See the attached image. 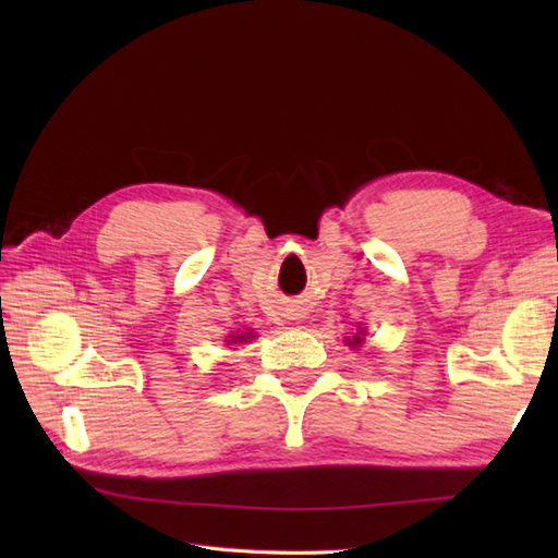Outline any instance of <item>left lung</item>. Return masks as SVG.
I'll list each match as a JSON object with an SVG mask.
<instances>
[{
    "mask_svg": "<svg viewBox=\"0 0 558 558\" xmlns=\"http://www.w3.org/2000/svg\"><path fill=\"white\" fill-rule=\"evenodd\" d=\"M363 332H356V335H353V340H347L349 342V347H359L361 342H363V337H361Z\"/></svg>",
    "mask_w": 558,
    "mask_h": 558,
    "instance_id": "left-lung-1",
    "label": "left lung"
}]
</instances>
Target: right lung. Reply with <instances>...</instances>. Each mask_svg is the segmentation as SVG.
<instances>
[{"instance_id": "obj_1", "label": "right lung", "mask_w": 558, "mask_h": 558, "mask_svg": "<svg viewBox=\"0 0 558 558\" xmlns=\"http://www.w3.org/2000/svg\"><path fill=\"white\" fill-rule=\"evenodd\" d=\"M251 337H253L251 332H242V335H232V340H230V342H232V344H238V342H248V340H251Z\"/></svg>"}]
</instances>
